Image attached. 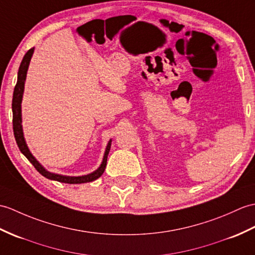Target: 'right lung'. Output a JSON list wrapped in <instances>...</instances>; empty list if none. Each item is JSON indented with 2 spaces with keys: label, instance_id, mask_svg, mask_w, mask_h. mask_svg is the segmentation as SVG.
Instances as JSON below:
<instances>
[{
  "label": "right lung",
  "instance_id": "add662e5",
  "mask_svg": "<svg viewBox=\"0 0 255 255\" xmlns=\"http://www.w3.org/2000/svg\"><path fill=\"white\" fill-rule=\"evenodd\" d=\"M34 51V47L29 50L25 56H23L22 61L20 63V66L18 69V76H17V84L14 89V93H13V102H11V110H13V129H14V135H15V140L16 143L18 145L20 152L25 155L28 161L30 162L34 168L37 169L39 173L44 176L45 178L51 179V180H56L60 182L64 183H85V182H90L98 179L99 177H101L104 173L105 167H106V162H108V155L109 152L111 150V143L112 140L109 141L108 145H106L105 153L103 156V161L101 163L100 167L94 170L93 173L84 175V176H78V177H74V176H64V175H58L54 173H50L47 171L42 165H41L35 157L31 154V152L29 151L27 143L25 141V138H23V132H22V126H21V100H22V94H23V88H25V81H26V76H27V70L29 67V63H30V60L32 57Z\"/></svg>",
  "mask_w": 255,
  "mask_h": 255
}]
</instances>
